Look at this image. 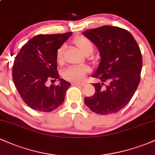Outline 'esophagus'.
Returning <instances> with one entry per match:
<instances>
[{"mask_svg": "<svg viewBox=\"0 0 155 155\" xmlns=\"http://www.w3.org/2000/svg\"><path fill=\"white\" fill-rule=\"evenodd\" d=\"M85 84H86L85 83H72V85H74V86H84Z\"/></svg>", "mask_w": 155, "mask_h": 155, "instance_id": "34e87169", "label": "esophagus"}]
</instances>
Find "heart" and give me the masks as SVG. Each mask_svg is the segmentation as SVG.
<instances>
[{
  "label": "heart",
  "instance_id": "1",
  "mask_svg": "<svg viewBox=\"0 0 155 155\" xmlns=\"http://www.w3.org/2000/svg\"><path fill=\"white\" fill-rule=\"evenodd\" d=\"M76 47L81 50L84 54H89L93 50V45L90 39L84 36H79L74 40ZM65 45H61L56 51V58L58 63H61L63 59ZM90 71V69L87 66L81 65H73L67 68L62 73V76L65 80L71 82L78 83L82 81L86 77L87 74Z\"/></svg>",
  "mask_w": 155,
  "mask_h": 155
}]
</instances>
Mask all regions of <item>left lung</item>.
<instances>
[{
  "label": "left lung",
  "mask_w": 155,
  "mask_h": 155,
  "mask_svg": "<svg viewBox=\"0 0 155 155\" xmlns=\"http://www.w3.org/2000/svg\"><path fill=\"white\" fill-rule=\"evenodd\" d=\"M83 34L97 46L101 58L92 76L101 83L92 84L95 92L84 97L85 104L97 114L117 113L130 102L139 84L142 68L140 48L129 31L118 27L104 25L87 30Z\"/></svg>",
  "instance_id": "8db88e82"
}]
</instances>
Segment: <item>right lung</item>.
<instances>
[{
	"instance_id": "right-lung-1",
	"label": "right lung",
	"mask_w": 155,
	"mask_h": 155,
	"mask_svg": "<svg viewBox=\"0 0 155 155\" xmlns=\"http://www.w3.org/2000/svg\"><path fill=\"white\" fill-rule=\"evenodd\" d=\"M71 34L37 35L24 44L16 56L12 67L14 83L23 101L32 109L50 112L64 102L71 84L59 79L56 51ZM58 78L60 85H45L49 80Z\"/></svg>"
}]
</instances>
